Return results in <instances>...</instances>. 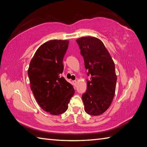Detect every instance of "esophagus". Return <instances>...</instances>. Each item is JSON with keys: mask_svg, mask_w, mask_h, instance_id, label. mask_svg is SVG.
I'll return each instance as SVG.
<instances>
[{"mask_svg": "<svg viewBox=\"0 0 147 147\" xmlns=\"http://www.w3.org/2000/svg\"><path fill=\"white\" fill-rule=\"evenodd\" d=\"M73 84L74 85V86L75 87L76 86V84H77V81H73Z\"/></svg>", "mask_w": 147, "mask_h": 147, "instance_id": "obj_1", "label": "esophagus"}]
</instances>
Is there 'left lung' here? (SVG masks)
I'll use <instances>...</instances> for the list:
<instances>
[{
	"instance_id": "left-lung-1",
	"label": "left lung",
	"mask_w": 147,
	"mask_h": 147,
	"mask_svg": "<svg viewBox=\"0 0 147 147\" xmlns=\"http://www.w3.org/2000/svg\"><path fill=\"white\" fill-rule=\"evenodd\" d=\"M76 42L88 70L87 74L91 76L86 93L82 96L84 110L90 115H100L110 107L115 94L117 76L115 63L100 39L82 37Z\"/></svg>"
}]
</instances>
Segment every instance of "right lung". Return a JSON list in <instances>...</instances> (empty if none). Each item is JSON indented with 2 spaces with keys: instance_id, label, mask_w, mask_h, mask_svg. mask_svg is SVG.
Returning a JSON list of instances; mask_svg holds the SVG:
<instances>
[{
  "instance_id": "add662e5",
  "label": "right lung",
  "mask_w": 147,
  "mask_h": 147,
  "mask_svg": "<svg viewBox=\"0 0 147 147\" xmlns=\"http://www.w3.org/2000/svg\"><path fill=\"white\" fill-rule=\"evenodd\" d=\"M68 40H51L37 49L30 62L28 76L36 100L43 110L52 115L65 112L74 89L61 76Z\"/></svg>"
}]
</instances>
